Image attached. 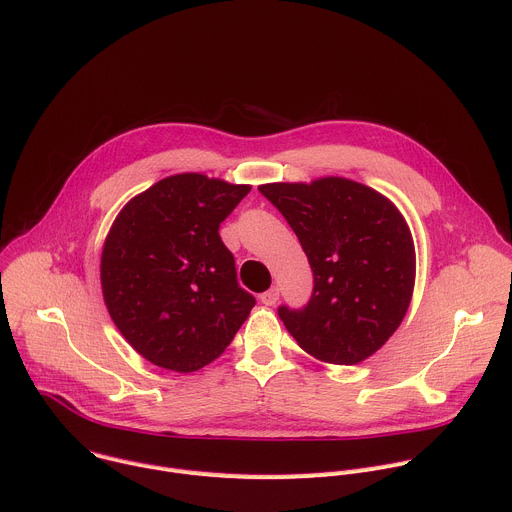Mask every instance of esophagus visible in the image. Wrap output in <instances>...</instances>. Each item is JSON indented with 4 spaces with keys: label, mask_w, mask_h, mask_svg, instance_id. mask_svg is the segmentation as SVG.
Masks as SVG:
<instances>
[{
    "label": "esophagus",
    "mask_w": 512,
    "mask_h": 512,
    "mask_svg": "<svg viewBox=\"0 0 512 512\" xmlns=\"http://www.w3.org/2000/svg\"><path fill=\"white\" fill-rule=\"evenodd\" d=\"M259 300H261V304H265V306H275L277 300H280V290H277V288H269L267 292H263V294L259 296Z\"/></svg>",
    "instance_id": "obj_1"
}]
</instances>
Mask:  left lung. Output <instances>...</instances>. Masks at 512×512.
Masks as SVG:
<instances>
[{
	"label": "left lung",
	"mask_w": 512,
	"mask_h": 512,
	"mask_svg": "<svg viewBox=\"0 0 512 512\" xmlns=\"http://www.w3.org/2000/svg\"><path fill=\"white\" fill-rule=\"evenodd\" d=\"M308 257L314 288L304 308H277L288 333L312 357L355 365L400 327L414 288V243L398 208L345 177L265 183Z\"/></svg>",
	"instance_id": "1"
}]
</instances>
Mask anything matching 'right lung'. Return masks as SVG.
I'll use <instances>...</instances> for the list:
<instances>
[{
    "label": "right lung",
    "mask_w": 512,
    "mask_h": 512,
    "mask_svg": "<svg viewBox=\"0 0 512 512\" xmlns=\"http://www.w3.org/2000/svg\"><path fill=\"white\" fill-rule=\"evenodd\" d=\"M251 185L179 173L132 198L102 251L108 312L136 353L190 374L235 339L255 298L237 282L220 222Z\"/></svg>",
    "instance_id": "obj_1"
}]
</instances>
